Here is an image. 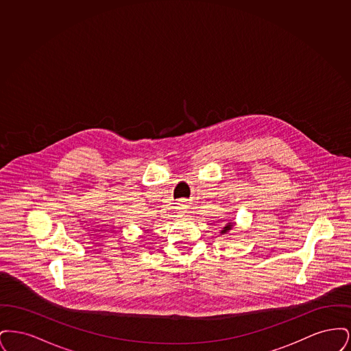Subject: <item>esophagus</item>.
<instances>
[{"label":"esophagus","instance_id":"34e87169","mask_svg":"<svg viewBox=\"0 0 351 351\" xmlns=\"http://www.w3.org/2000/svg\"><path fill=\"white\" fill-rule=\"evenodd\" d=\"M186 209H188V205H186V202H185V201H178V202H176V205H175V210H176V213H178V215L183 216V215H185Z\"/></svg>","mask_w":351,"mask_h":351}]
</instances>
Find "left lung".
<instances>
[{
  "label": "left lung",
  "instance_id": "left-lung-1",
  "mask_svg": "<svg viewBox=\"0 0 351 351\" xmlns=\"http://www.w3.org/2000/svg\"><path fill=\"white\" fill-rule=\"evenodd\" d=\"M234 226H235V222H234L233 219L232 221H229L222 229H221V235H225V234L230 233L232 230L234 229Z\"/></svg>",
  "mask_w": 351,
  "mask_h": 351
}]
</instances>
